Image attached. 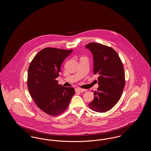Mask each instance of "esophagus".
I'll return each instance as SVG.
<instances>
[{
  "label": "esophagus",
  "mask_w": 151,
  "mask_h": 151,
  "mask_svg": "<svg viewBox=\"0 0 151 151\" xmlns=\"http://www.w3.org/2000/svg\"><path fill=\"white\" fill-rule=\"evenodd\" d=\"M86 91V89H83L79 88H75V91H76V92L81 93V92H85Z\"/></svg>",
  "instance_id": "34e87169"
}]
</instances>
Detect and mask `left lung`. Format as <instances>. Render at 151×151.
<instances>
[{"label": "left lung", "instance_id": "left-lung-1", "mask_svg": "<svg viewBox=\"0 0 151 151\" xmlns=\"http://www.w3.org/2000/svg\"><path fill=\"white\" fill-rule=\"evenodd\" d=\"M86 48L93 55L94 73L99 75V87L94 92V100L89 106L94 111L104 113L113 108L122 96L125 85L123 65L117 52L110 47L91 42Z\"/></svg>", "mask_w": 151, "mask_h": 151}]
</instances>
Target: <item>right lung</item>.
Returning a JSON list of instances; mask_svg holds the SVG:
<instances>
[{
    "label": "right lung",
    "instance_id": "obj_1",
    "mask_svg": "<svg viewBox=\"0 0 151 151\" xmlns=\"http://www.w3.org/2000/svg\"><path fill=\"white\" fill-rule=\"evenodd\" d=\"M72 52L47 47L38 52L29 65L27 85L29 93L37 106L45 113L58 115L68 107L75 89L58 84L60 67Z\"/></svg>",
    "mask_w": 151,
    "mask_h": 151
}]
</instances>
